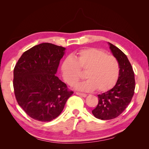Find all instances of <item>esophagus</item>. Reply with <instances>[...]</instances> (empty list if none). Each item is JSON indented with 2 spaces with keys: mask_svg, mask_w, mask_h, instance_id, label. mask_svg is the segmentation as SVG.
<instances>
[{
  "mask_svg": "<svg viewBox=\"0 0 149 149\" xmlns=\"http://www.w3.org/2000/svg\"><path fill=\"white\" fill-rule=\"evenodd\" d=\"M76 94H77V95L80 96H82V97H86L87 96V94H84V93H81L76 92Z\"/></svg>",
  "mask_w": 149,
  "mask_h": 149,
  "instance_id": "1",
  "label": "esophagus"
}]
</instances>
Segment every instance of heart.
Wrapping results in <instances>:
<instances>
[{"label": "heart", "instance_id": "b5f03b06", "mask_svg": "<svg viewBox=\"0 0 149 149\" xmlns=\"http://www.w3.org/2000/svg\"><path fill=\"white\" fill-rule=\"evenodd\" d=\"M61 74L65 81L73 84L80 78V71H86L87 79L74 85L76 89L97 92L107 91L113 88L119 77L120 66L116 58L96 48L84 49L67 58L61 65Z\"/></svg>", "mask_w": 149, "mask_h": 149}]
</instances>
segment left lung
I'll return each mask as SVG.
<instances>
[{"instance_id":"left-lung-1","label":"left lung","mask_w":149,"mask_h":149,"mask_svg":"<svg viewBox=\"0 0 149 149\" xmlns=\"http://www.w3.org/2000/svg\"><path fill=\"white\" fill-rule=\"evenodd\" d=\"M107 43L112 55L119 61L120 74L113 88L97 95L99 102L92 113L101 120L112 119L119 116L131 101L135 89L134 73L127 56L114 45Z\"/></svg>"}]
</instances>
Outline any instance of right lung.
<instances>
[{
    "instance_id": "right-lung-1",
    "label": "right lung",
    "mask_w": 149,
    "mask_h": 149,
    "mask_svg": "<svg viewBox=\"0 0 149 149\" xmlns=\"http://www.w3.org/2000/svg\"><path fill=\"white\" fill-rule=\"evenodd\" d=\"M65 49L49 43L37 45L22 54L14 68L16 100L33 119L49 122L55 119L73 94L55 75Z\"/></svg>"
}]
</instances>
